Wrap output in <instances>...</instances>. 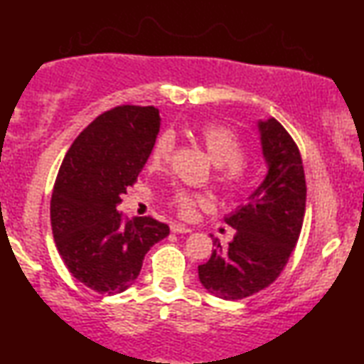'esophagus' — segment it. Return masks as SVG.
I'll use <instances>...</instances> for the list:
<instances>
[{
  "label": "esophagus",
  "instance_id": "34e87169",
  "mask_svg": "<svg viewBox=\"0 0 364 364\" xmlns=\"http://www.w3.org/2000/svg\"><path fill=\"white\" fill-rule=\"evenodd\" d=\"M171 230L173 233H191L192 228L191 227H186V225H183V223H172Z\"/></svg>",
  "mask_w": 364,
  "mask_h": 364
}]
</instances>
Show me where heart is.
I'll return each instance as SVG.
<instances>
[{"label":"heart","instance_id":"b5f03b06","mask_svg":"<svg viewBox=\"0 0 364 364\" xmlns=\"http://www.w3.org/2000/svg\"><path fill=\"white\" fill-rule=\"evenodd\" d=\"M198 139L218 168V183L227 191H240L247 182V164L242 159L245 147L240 136L225 124H205L198 129ZM172 151L173 137L168 132L161 134L152 147V166H166L171 161ZM207 203L205 197L187 191H181L173 196V205L186 217L192 215L197 205H207Z\"/></svg>","mask_w":364,"mask_h":364}]
</instances>
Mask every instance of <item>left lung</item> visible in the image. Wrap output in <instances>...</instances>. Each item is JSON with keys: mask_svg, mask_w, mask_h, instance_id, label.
<instances>
[{"mask_svg": "<svg viewBox=\"0 0 364 364\" xmlns=\"http://www.w3.org/2000/svg\"><path fill=\"white\" fill-rule=\"evenodd\" d=\"M268 172L245 205L225 217L235 228L228 245L213 238L210 260L198 265L205 290L222 300H242L272 285L300 237L306 182L300 151L277 119L258 121Z\"/></svg>", "mask_w": 364, "mask_h": 364, "instance_id": "8db88e82", "label": "left lung"}]
</instances>
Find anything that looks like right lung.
<instances>
[{"mask_svg": "<svg viewBox=\"0 0 364 364\" xmlns=\"http://www.w3.org/2000/svg\"><path fill=\"white\" fill-rule=\"evenodd\" d=\"M159 129L154 106H117L79 134L59 167L51 197L54 242L73 277L102 295L134 285L146 253L171 232L152 217L127 220L117 212Z\"/></svg>", "mask_w": 364, "mask_h": 364, "instance_id": "right-lung-1", "label": "right lung"}]
</instances>
